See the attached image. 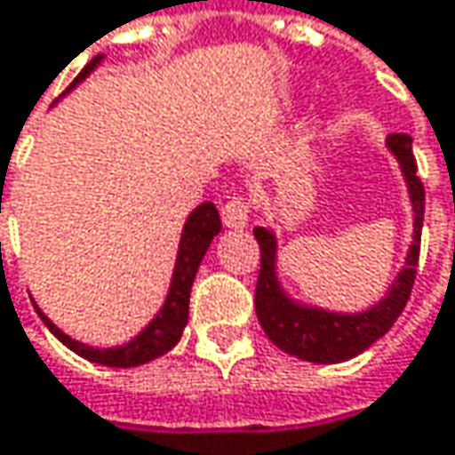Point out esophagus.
Returning <instances> with one entry per match:
<instances>
[{"label": "esophagus", "mask_w": 455, "mask_h": 455, "mask_svg": "<svg viewBox=\"0 0 455 455\" xmlns=\"http://www.w3.org/2000/svg\"><path fill=\"white\" fill-rule=\"evenodd\" d=\"M222 222H225V228H230V230H241L248 225V214H251V207H248V202H245L243 196H233L230 202H225L222 204Z\"/></svg>", "instance_id": "34e87169"}]
</instances>
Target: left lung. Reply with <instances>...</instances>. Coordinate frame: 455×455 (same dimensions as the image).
Wrapping results in <instances>:
<instances>
[{"label": "left lung", "mask_w": 455, "mask_h": 455, "mask_svg": "<svg viewBox=\"0 0 455 455\" xmlns=\"http://www.w3.org/2000/svg\"><path fill=\"white\" fill-rule=\"evenodd\" d=\"M386 145L396 155L406 179L411 212H414V235L406 253L404 269L394 279L388 295L378 306L363 313H331V310L295 303L276 279L275 233L267 228H253V235L261 248V269H259V282H256V315H259L264 334L287 355H295L308 363H323V365L357 357L394 326V321L402 315L406 300L411 295L417 261H419L422 220H425V186L417 176L411 137L388 134Z\"/></svg>", "instance_id": "obj_1"}]
</instances>
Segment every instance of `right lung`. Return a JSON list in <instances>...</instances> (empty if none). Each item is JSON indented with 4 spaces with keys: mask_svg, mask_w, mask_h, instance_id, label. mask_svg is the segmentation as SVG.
<instances>
[{
    "mask_svg": "<svg viewBox=\"0 0 455 455\" xmlns=\"http://www.w3.org/2000/svg\"><path fill=\"white\" fill-rule=\"evenodd\" d=\"M103 56H95L80 75L77 80L69 84V90L82 82L98 64H100ZM222 222H220V212L212 202L199 204L196 210L188 214L186 225H183V233H180V245L179 256H176V269H173V279H171V290H168V298L163 303V308L157 310V315L147 323L145 329L134 337L132 341L121 344V347H106V349H98V347H90V344H82V341L67 337L56 323H51L49 315H44L41 308L36 306L38 315L44 318V323L49 326V331L67 344L72 352H77L80 357L90 360V363H98V365H108V368H137V365H145L149 360L165 355L168 349H173L179 344L180 334L188 323V298H191V284H194V276L199 272V264L210 248L212 238L220 233Z\"/></svg>",
    "mask_w": 455,
    "mask_h": 455,
    "instance_id": "obj_1",
    "label": "right lung"
}]
</instances>
